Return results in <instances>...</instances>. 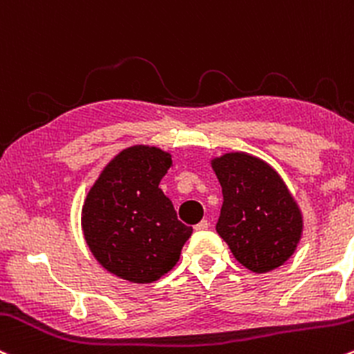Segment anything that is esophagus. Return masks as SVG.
<instances>
[{"label": "esophagus", "mask_w": 354, "mask_h": 354, "mask_svg": "<svg viewBox=\"0 0 354 354\" xmlns=\"http://www.w3.org/2000/svg\"><path fill=\"white\" fill-rule=\"evenodd\" d=\"M208 227H209L208 220H201L200 223L195 225V230H198V232H203V230H208Z\"/></svg>", "instance_id": "obj_1"}]
</instances>
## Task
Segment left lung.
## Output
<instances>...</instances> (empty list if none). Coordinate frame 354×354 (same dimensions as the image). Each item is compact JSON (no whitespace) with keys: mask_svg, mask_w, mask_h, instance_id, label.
Wrapping results in <instances>:
<instances>
[{"mask_svg":"<svg viewBox=\"0 0 354 354\" xmlns=\"http://www.w3.org/2000/svg\"><path fill=\"white\" fill-rule=\"evenodd\" d=\"M223 193L216 232L248 270L281 267L296 250L302 216L282 178L262 159L228 153L213 159Z\"/></svg>","mask_w":354,"mask_h":354,"instance_id":"left-lung-1","label":"left lung"}]
</instances>
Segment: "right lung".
<instances>
[{"label":"right lung","mask_w":354,"mask_h":354,"mask_svg":"<svg viewBox=\"0 0 354 354\" xmlns=\"http://www.w3.org/2000/svg\"><path fill=\"white\" fill-rule=\"evenodd\" d=\"M171 156L158 147L124 149L100 173L82 208V230L100 266L136 284L158 281L193 234L159 188Z\"/></svg>","instance_id":"1"}]
</instances>
